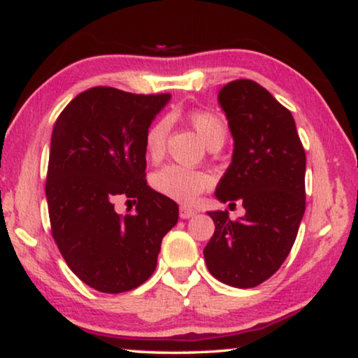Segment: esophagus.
Here are the masks:
<instances>
[{"mask_svg": "<svg viewBox=\"0 0 358 358\" xmlns=\"http://www.w3.org/2000/svg\"><path fill=\"white\" fill-rule=\"evenodd\" d=\"M194 215H196V210H193V208L180 206V218L188 220V218H192V216H194Z\"/></svg>", "mask_w": 358, "mask_h": 358, "instance_id": "esophagus-1", "label": "esophagus"}]
</instances>
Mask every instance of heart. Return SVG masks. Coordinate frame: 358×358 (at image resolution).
<instances>
[{
	"label": "heart",
	"mask_w": 358,
	"mask_h": 358,
	"mask_svg": "<svg viewBox=\"0 0 358 358\" xmlns=\"http://www.w3.org/2000/svg\"><path fill=\"white\" fill-rule=\"evenodd\" d=\"M187 119L211 148H220L228 137V124L218 112L194 108L188 112ZM169 130L170 124L166 119L152 122L147 129L143 147L152 162L160 160L164 157ZM211 183L213 176L208 171L187 169V166L175 164L165 165L164 169L157 170L152 175V187L155 188V192L178 201H193L198 194L210 188Z\"/></svg>",
	"instance_id": "b5f03b06"
}]
</instances>
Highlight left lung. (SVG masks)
I'll return each instance as SVG.
<instances>
[{
  "instance_id": "1",
  "label": "left lung",
  "mask_w": 358,
  "mask_h": 358,
  "mask_svg": "<svg viewBox=\"0 0 358 358\" xmlns=\"http://www.w3.org/2000/svg\"><path fill=\"white\" fill-rule=\"evenodd\" d=\"M218 101L234 137L229 169L216 187L221 201H243L246 215L210 211L215 233L206 268L221 282L256 287L278 271L292 250L306 210V152L289 108L251 79H236Z\"/></svg>"
}]
</instances>
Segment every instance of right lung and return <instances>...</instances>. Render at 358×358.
Returning a JSON list of instances; mask_svg holds the SVG:
<instances>
[{"label": "right lung", "mask_w": 358, "mask_h": 358, "mask_svg": "<svg viewBox=\"0 0 358 358\" xmlns=\"http://www.w3.org/2000/svg\"><path fill=\"white\" fill-rule=\"evenodd\" d=\"M170 94L97 85L76 96L52 129L46 196L51 233L72 273L96 291L120 294L153 274L178 205L147 185L145 138ZM129 197L134 212L115 211Z\"/></svg>", "instance_id": "add662e5"}]
</instances>
